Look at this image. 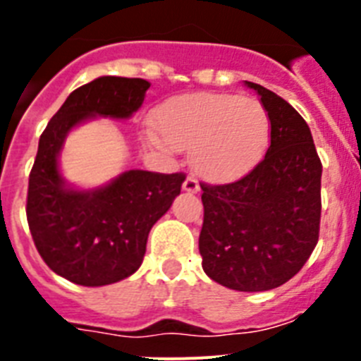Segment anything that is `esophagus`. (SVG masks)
<instances>
[{
    "instance_id": "esophagus-1",
    "label": "esophagus",
    "mask_w": 361,
    "mask_h": 361,
    "mask_svg": "<svg viewBox=\"0 0 361 361\" xmlns=\"http://www.w3.org/2000/svg\"><path fill=\"white\" fill-rule=\"evenodd\" d=\"M183 190L188 191V193H197L200 190L199 186V180L195 177H188L183 184Z\"/></svg>"
}]
</instances>
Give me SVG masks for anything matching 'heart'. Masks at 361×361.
<instances>
[{
	"instance_id": "obj_1",
	"label": "heart",
	"mask_w": 361,
	"mask_h": 361,
	"mask_svg": "<svg viewBox=\"0 0 361 361\" xmlns=\"http://www.w3.org/2000/svg\"><path fill=\"white\" fill-rule=\"evenodd\" d=\"M157 146L191 149L195 170L212 183H233L253 171L266 155L271 119L255 97L197 94L168 99L157 110Z\"/></svg>"
}]
</instances>
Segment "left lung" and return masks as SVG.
<instances>
[{"label": "left lung", "mask_w": 361, "mask_h": 361, "mask_svg": "<svg viewBox=\"0 0 361 361\" xmlns=\"http://www.w3.org/2000/svg\"><path fill=\"white\" fill-rule=\"evenodd\" d=\"M260 95L271 119V146L251 173L202 188L199 251L204 273L224 288L269 291L298 273L318 242L322 162L304 117L275 92Z\"/></svg>", "instance_id": "8db88e82"}]
</instances>
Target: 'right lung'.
<instances>
[{
	"mask_svg": "<svg viewBox=\"0 0 361 361\" xmlns=\"http://www.w3.org/2000/svg\"><path fill=\"white\" fill-rule=\"evenodd\" d=\"M148 88L146 79L101 75L73 90L39 137L28 178V228L47 266L78 286L101 288L132 276L145 258L149 229L186 178L128 170L101 186L79 188L63 177L66 137L99 117L128 121Z\"/></svg>",
	"mask_w": 361,
	"mask_h": 361,
	"instance_id": "right-lung-1",
	"label": "right lung"
}]
</instances>
